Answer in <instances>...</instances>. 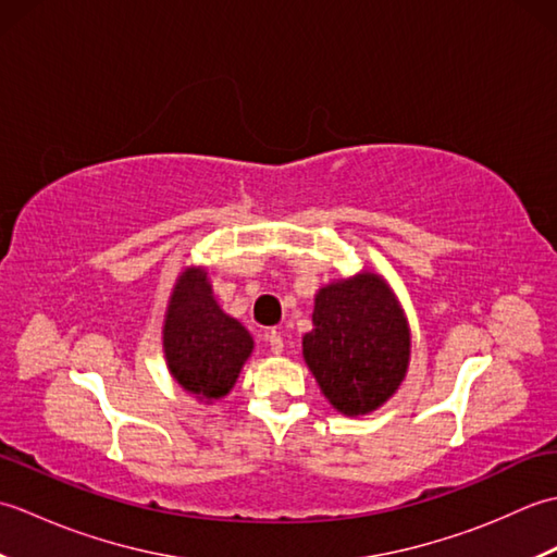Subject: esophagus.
I'll return each instance as SVG.
<instances>
[{"mask_svg": "<svg viewBox=\"0 0 557 557\" xmlns=\"http://www.w3.org/2000/svg\"><path fill=\"white\" fill-rule=\"evenodd\" d=\"M265 339H268V345H270V351H272V354H280L282 347H285V342H282V335L277 333V330H268Z\"/></svg>", "mask_w": 557, "mask_h": 557, "instance_id": "esophagus-1", "label": "esophagus"}]
</instances>
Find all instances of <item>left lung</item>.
<instances>
[{
	"label": "left lung",
	"instance_id": "1",
	"mask_svg": "<svg viewBox=\"0 0 557 557\" xmlns=\"http://www.w3.org/2000/svg\"><path fill=\"white\" fill-rule=\"evenodd\" d=\"M304 359L337 411L359 417L381 407L409 363V327L385 282L363 272L318 292Z\"/></svg>",
	"mask_w": 557,
	"mask_h": 557
}]
</instances>
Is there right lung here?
Returning a JSON list of instances; mask_svg holds the SVG:
<instances>
[{
	"label": "right lung",
	"instance_id": "obj_1",
	"mask_svg": "<svg viewBox=\"0 0 557 557\" xmlns=\"http://www.w3.org/2000/svg\"><path fill=\"white\" fill-rule=\"evenodd\" d=\"M162 335L174 381L206 399L230 393L253 349L248 330L220 309L206 272L196 268L176 282Z\"/></svg>",
	"mask_w": 557,
	"mask_h": 557
}]
</instances>
